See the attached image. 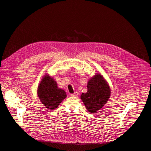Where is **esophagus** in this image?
<instances>
[{
	"mask_svg": "<svg viewBox=\"0 0 151 151\" xmlns=\"http://www.w3.org/2000/svg\"><path fill=\"white\" fill-rule=\"evenodd\" d=\"M78 95V92H75L73 93H71V96H74V97H76Z\"/></svg>",
	"mask_w": 151,
	"mask_h": 151,
	"instance_id": "esophagus-1",
	"label": "esophagus"
}]
</instances>
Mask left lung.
Here are the masks:
<instances>
[{"instance_id": "obj_1", "label": "left lung", "mask_w": 151, "mask_h": 151, "mask_svg": "<svg viewBox=\"0 0 151 151\" xmlns=\"http://www.w3.org/2000/svg\"><path fill=\"white\" fill-rule=\"evenodd\" d=\"M88 92L82 93L81 99L86 109L93 113L104 106L111 96L110 88L102 75L97 74L89 80Z\"/></svg>"}]
</instances>
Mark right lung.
<instances>
[{
  "label": "right lung",
  "mask_w": 151,
  "mask_h": 151,
  "mask_svg": "<svg viewBox=\"0 0 151 151\" xmlns=\"http://www.w3.org/2000/svg\"><path fill=\"white\" fill-rule=\"evenodd\" d=\"M37 95L42 104L50 111L57 108L63 100L67 97L66 92L58 88L56 81L47 75H45L40 83Z\"/></svg>",
  "instance_id": "obj_1"
}]
</instances>
